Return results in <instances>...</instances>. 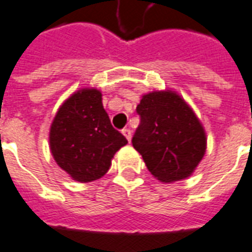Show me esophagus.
Masks as SVG:
<instances>
[{"mask_svg": "<svg viewBox=\"0 0 252 252\" xmlns=\"http://www.w3.org/2000/svg\"><path fill=\"white\" fill-rule=\"evenodd\" d=\"M122 132H123V134H124V136H126V140L130 141V138H132V130L128 129V128H124V129H123Z\"/></svg>", "mask_w": 252, "mask_h": 252, "instance_id": "34e87169", "label": "esophagus"}]
</instances>
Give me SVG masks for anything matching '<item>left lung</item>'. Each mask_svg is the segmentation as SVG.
Masks as SVG:
<instances>
[{
	"instance_id": "obj_1",
	"label": "left lung",
	"mask_w": 252,
	"mask_h": 252,
	"mask_svg": "<svg viewBox=\"0 0 252 252\" xmlns=\"http://www.w3.org/2000/svg\"><path fill=\"white\" fill-rule=\"evenodd\" d=\"M137 112L141 123L132 144L151 175L161 183L193 175L206 154L207 137L188 102L175 91H154L142 95Z\"/></svg>"
}]
</instances>
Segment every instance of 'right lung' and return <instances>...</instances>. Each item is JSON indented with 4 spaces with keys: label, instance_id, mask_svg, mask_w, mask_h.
I'll list each match as a JSON object with an SVG mask.
<instances>
[{
    "label": "right lung",
    "instance_id": "1",
    "mask_svg": "<svg viewBox=\"0 0 252 252\" xmlns=\"http://www.w3.org/2000/svg\"><path fill=\"white\" fill-rule=\"evenodd\" d=\"M128 141L111 126L102 105V93L83 88L72 93L55 114L49 132L54 160L79 183L101 179Z\"/></svg>",
    "mask_w": 252,
    "mask_h": 252
}]
</instances>
